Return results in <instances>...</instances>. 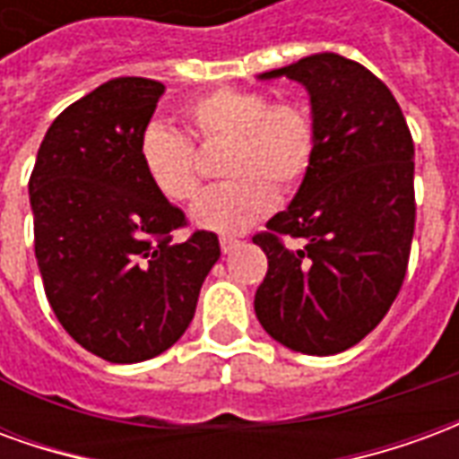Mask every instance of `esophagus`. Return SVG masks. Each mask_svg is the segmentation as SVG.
I'll list each match as a JSON object with an SVG mask.
<instances>
[{
    "label": "esophagus",
    "instance_id": "1",
    "mask_svg": "<svg viewBox=\"0 0 459 459\" xmlns=\"http://www.w3.org/2000/svg\"><path fill=\"white\" fill-rule=\"evenodd\" d=\"M240 246H243V240L238 238H230V236H223V238H221V250H223V253H233V250H238Z\"/></svg>",
    "mask_w": 459,
    "mask_h": 459
}]
</instances>
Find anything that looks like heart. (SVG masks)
<instances>
[{"label": "heart", "instance_id": "heart-1", "mask_svg": "<svg viewBox=\"0 0 459 459\" xmlns=\"http://www.w3.org/2000/svg\"><path fill=\"white\" fill-rule=\"evenodd\" d=\"M189 134L201 144L229 142L223 177L204 191L191 209V221L213 233H240L268 219L280 189H299L315 167L319 147L317 122L307 105L275 100L260 91L221 88L184 108ZM140 164L152 189L171 204H186L201 189V169L189 137L161 122L144 127L137 144Z\"/></svg>", "mask_w": 459, "mask_h": 459}]
</instances>
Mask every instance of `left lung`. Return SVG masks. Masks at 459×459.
Here are the masks:
<instances>
[{"label": "left lung", "mask_w": 459, "mask_h": 459, "mask_svg": "<svg viewBox=\"0 0 459 459\" xmlns=\"http://www.w3.org/2000/svg\"><path fill=\"white\" fill-rule=\"evenodd\" d=\"M280 75L307 88L319 147L288 209L253 236L268 255L255 315L292 351L339 354L385 317L403 285L415 229L413 137L394 93L356 61L315 54L260 78Z\"/></svg>", "instance_id": "1"}]
</instances>
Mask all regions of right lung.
Segmentation results:
<instances>
[{
  "instance_id": "right-lung-1",
  "label": "right lung",
  "mask_w": 459,
  "mask_h": 459,
  "mask_svg": "<svg viewBox=\"0 0 459 459\" xmlns=\"http://www.w3.org/2000/svg\"><path fill=\"white\" fill-rule=\"evenodd\" d=\"M164 85L113 78L68 105L46 132L29 179L34 250L58 322L91 354L137 364L186 332L219 236L186 226L137 154Z\"/></svg>"
}]
</instances>
